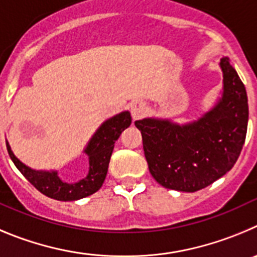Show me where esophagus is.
Wrapping results in <instances>:
<instances>
[{"label": "esophagus", "instance_id": "34e87169", "mask_svg": "<svg viewBox=\"0 0 257 257\" xmlns=\"http://www.w3.org/2000/svg\"><path fill=\"white\" fill-rule=\"evenodd\" d=\"M131 112L133 120L142 119L146 115V112H147V105H146V102H143V101L141 100L134 101L131 105Z\"/></svg>", "mask_w": 257, "mask_h": 257}]
</instances>
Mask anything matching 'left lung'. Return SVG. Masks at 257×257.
Returning <instances> with one entry per match:
<instances>
[{
	"instance_id": "1",
	"label": "left lung",
	"mask_w": 257,
	"mask_h": 257,
	"mask_svg": "<svg viewBox=\"0 0 257 257\" xmlns=\"http://www.w3.org/2000/svg\"><path fill=\"white\" fill-rule=\"evenodd\" d=\"M220 68L223 96L198 120L179 125L147 117L134 123L142 134L150 173L165 188H205L229 172L241 154L248 123L246 88L228 57L220 60Z\"/></svg>"
}]
</instances>
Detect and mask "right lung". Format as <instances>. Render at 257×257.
Listing matches in <instances>:
<instances>
[{"instance_id": "obj_1", "label": "right lung", "mask_w": 257, "mask_h": 257, "mask_svg": "<svg viewBox=\"0 0 257 257\" xmlns=\"http://www.w3.org/2000/svg\"><path fill=\"white\" fill-rule=\"evenodd\" d=\"M132 123L129 111H123L115 116L106 120L105 123L97 129L93 137L85 147L84 152L88 155L89 170L84 179L77 183H66L57 175V172H43L33 170L29 166L24 165L22 161L13 154L10 146L6 142L8 151L11 160L41 193L47 197L57 201H75L93 195L102 186L107 174L108 163L111 157L114 145L121 132L128 128Z\"/></svg>"}]
</instances>
